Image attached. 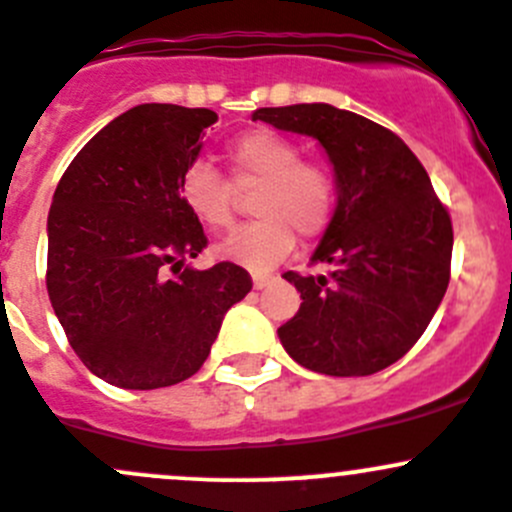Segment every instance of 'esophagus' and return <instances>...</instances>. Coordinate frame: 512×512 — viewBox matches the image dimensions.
I'll use <instances>...</instances> for the list:
<instances>
[{
  "mask_svg": "<svg viewBox=\"0 0 512 512\" xmlns=\"http://www.w3.org/2000/svg\"><path fill=\"white\" fill-rule=\"evenodd\" d=\"M251 281H254L256 291H261V288H266L268 283L273 281V276H268V273H254V276H251Z\"/></svg>",
  "mask_w": 512,
  "mask_h": 512,
  "instance_id": "1",
  "label": "esophagus"
}]
</instances>
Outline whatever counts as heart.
I'll use <instances>...</instances> for the list:
<instances>
[{
	"label": "heart",
	"instance_id": "1",
	"mask_svg": "<svg viewBox=\"0 0 512 512\" xmlns=\"http://www.w3.org/2000/svg\"><path fill=\"white\" fill-rule=\"evenodd\" d=\"M229 159L239 184H261L251 204L258 219L221 239L216 256L266 271L291 254L293 230L301 239H316L328 229L336 209L331 171L301 161V149L286 136L268 129L249 131L231 144ZM179 199L206 231L226 229L234 219V186L206 161L186 166Z\"/></svg>",
	"mask_w": 512,
	"mask_h": 512
}]
</instances>
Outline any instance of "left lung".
Returning a JSON list of instances; mask_svg holds the SVG:
<instances>
[{
  "instance_id": "left-lung-1",
  "label": "left lung",
  "mask_w": 512,
  "mask_h": 512,
  "mask_svg": "<svg viewBox=\"0 0 512 512\" xmlns=\"http://www.w3.org/2000/svg\"><path fill=\"white\" fill-rule=\"evenodd\" d=\"M251 119L311 136L336 179V209L313 263L328 276L283 273L303 303L278 328L303 368L371 376L406 356L450 278L453 226L411 149L376 121L331 104L256 109Z\"/></svg>"
}]
</instances>
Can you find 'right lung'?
<instances>
[{
	"instance_id": "1",
	"label": "right lung",
	"mask_w": 512,
	"mask_h": 512,
	"mask_svg": "<svg viewBox=\"0 0 512 512\" xmlns=\"http://www.w3.org/2000/svg\"><path fill=\"white\" fill-rule=\"evenodd\" d=\"M211 109L139 104L64 171L47 219V291L82 363L126 391L194 376L221 321L251 291L241 266H189L204 229L179 199Z\"/></svg>"
}]
</instances>
